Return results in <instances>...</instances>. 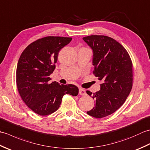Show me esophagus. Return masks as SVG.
I'll return each mask as SVG.
<instances>
[{
    "label": "esophagus",
    "instance_id": "1",
    "mask_svg": "<svg viewBox=\"0 0 150 150\" xmlns=\"http://www.w3.org/2000/svg\"><path fill=\"white\" fill-rule=\"evenodd\" d=\"M79 93L81 95H86V90H84V89L79 88Z\"/></svg>",
    "mask_w": 150,
    "mask_h": 150
}]
</instances>
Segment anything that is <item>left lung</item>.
I'll list each match as a JSON object with an SVG mask.
<instances>
[{
  "label": "left lung",
  "mask_w": 150,
  "mask_h": 150,
  "mask_svg": "<svg viewBox=\"0 0 150 150\" xmlns=\"http://www.w3.org/2000/svg\"><path fill=\"white\" fill-rule=\"evenodd\" d=\"M82 39L93 50V74L103 81L100 90L92 97L95 100V106L87 113L100 119L119 109L131 91L133 85L132 60L126 50L112 38L90 35ZM86 92L88 94L90 91Z\"/></svg>",
  "instance_id": "1"
}]
</instances>
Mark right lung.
Returning a JSON list of instances; mask_svg holds the SVG:
<instances>
[{"mask_svg":"<svg viewBox=\"0 0 150 150\" xmlns=\"http://www.w3.org/2000/svg\"><path fill=\"white\" fill-rule=\"evenodd\" d=\"M72 38L46 37L28 46L19 58L16 82L22 100L35 113L44 116L55 112L66 94L77 96L79 88L73 84L51 82L59 51Z\"/></svg>","mask_w":150,"mask_h":150,"instance_id":"add662e5","label":"right lung"}]
</instances>
